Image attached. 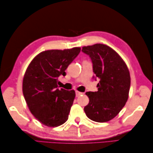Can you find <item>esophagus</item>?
Segmentation results:
<instances>
[{
    "mask_svg": "<svg viewBox=\"0 0 153 153\" xmlns=\"http://www.w3.org/2000/svg\"><path fill=\"white\" fill-rule=\"evenodd\" d=\"M83 93H81L79 91H76V97H79L81 95H83Z\"/></svg>",
    "mask_w": 153,
    "mask_h": 153,
    "instance_id": "34e87169",
    "label": "esophagus"
}]
</instances>
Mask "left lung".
I'll use <instances>...</instances> for the list:
<instances>
[{
    "mask_svg": "<svg viewBox=\"0 0 153 153\" xmlns=\"http://www.w3.org/2000/svg\"><path fill=\"white\" fill-rule=\"evenodd\" d=\"M82 52L92 61L93 78L100 79L97 91L85 93L89 102L84 111L93 121L106 122L118 115L128 100L131 83L129 70L120 55L107 45L83 47Z\"/></svg>",
    "mask_w": 153,
    "mask_h": 153,
    "instance_id": "8db88e82",
    "label": "left lung"
}]
</instances>
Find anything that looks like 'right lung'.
Masks as SVG:
<instances>
[{"label": "right lung", "instance_id": "add662e5", "mask_svg": "<svg viewBox=\"0 0 153 153\" xmlns=\"http://www.w3.org/2000/svg\"><path fill=\"white\" fill-rule=\"evenodd\" d=\"M80 51V47H74L41 52L25 71L23 94L32 114L45 126L57 127L68 119L76 93L58 89V78L66 76L65 70Z\"/></svg>", "mask_w": 153, "mask_h": 153}]
</instances>
